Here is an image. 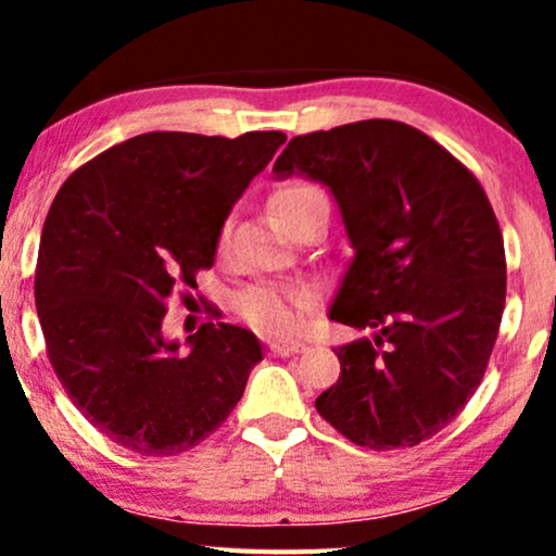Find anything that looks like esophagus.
I'll return each mask as SVG.
<instances>
[{
	"instance_id": "esophagus-1",
	"label": "esophagus",
	"mask_w": 556,
	"mask_h": 556,
	"mask_svg": "<svg viewBox=\"0 0 556 556\" xmlns=\"http://www.w3.org/2000/svg\"><path fill=\"white\" fill-rule=\"evenodd\" d=\"M269 350L274 355H298V353H305V342H271Z\"/></svg>"
}]
</instances>
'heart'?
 <instances>
[{"instance_id": "1", "label": "heart", "mask_w": 556, "mask_h": 556, "mask_svg": "<svg viewBox=\"0 0 556 556\" xmlns=\"http://www.w3.org/2000/svg\"><path fill=\"white\" fill-rule=\"evenodd\" d=\"M308 193H318L311 185H285L274 193L271 201H287V198H300ZM311 311V295L292 287H256L240 298V314L253 324V327L274 337L295 334L305 324Z\"/></svg>"}]
</instances>
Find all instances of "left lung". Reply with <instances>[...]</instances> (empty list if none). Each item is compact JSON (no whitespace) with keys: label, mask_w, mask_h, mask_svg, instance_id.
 <instances>
[{"label":"left lung","mask_w":556,"mask_h":556,"mask_svg":"<svg viewBox=\"0 0 556 556\" xmlns=\"http://www.w3.org/2000/svg\"><path fill=\"white\" fill-rule=\"evenodd\" d=\"M274 175L321 182L353 248L329 318L368 337L334 350L318 416L368 450L420 444L473 397L500 331L507 269L486 193L394 119L292 138Z\"/></svg>","instance_id":"obj_1"}]
</instances>
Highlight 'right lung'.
Listing matches in <instances>:
<instances>
[{
	"label": "right lung",
	"mask_w": 556,
	"mask_h": 556,
	"mask_svg": "<svg viewBox=\"0 0 556 556\" xmlns=\"http://www.w3.org/2000/svg\"><path fill=\"white\" fill-rule=\"evenodd\" d=\"M285 132H143L83 164L56 193L36 311L67 397L125 450L180 455L225 424L264 361L258 337L203 324L167 340L164 303L214 266L229 212Z\"/></svg>",
	"instance_id": "right-lung-1"
}]
</instances>
